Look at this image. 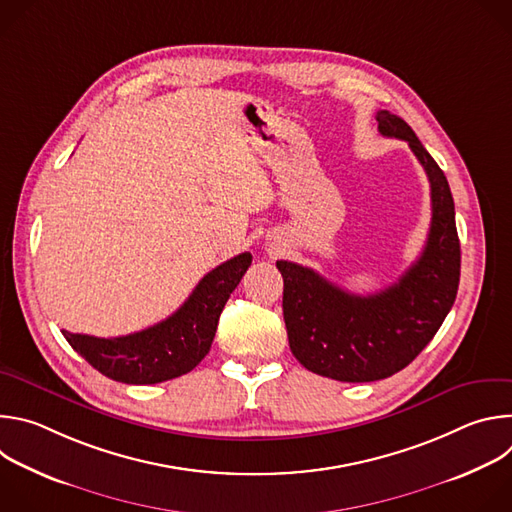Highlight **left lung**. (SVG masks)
Segmentation results:
<instances>
[{"instance_id":"1","label":"left lung","mask_w":512,"mask_h":512,"mask_svg":"<svg viewBox=\"0 0 512 512\" xmlns=\"http://www.w3.org/2000/svg\"><path fill=\"white\" fill-rule=\"evenodd\" d=\"M379 131L409 143L431 188V225L421 257L379 294L354 296L310 267L277 261L289 348L316 375L342 383L387 379L429 344L454 306L460 239L450 184L397 115L377 111Z\"/></svg>"}]
</instances>
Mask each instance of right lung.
Wrapping results in <instances>:
<instances>
[{
    "instance_id": "right-lung-1",
    "label": "right lung",
    "mask_w": 512,
    "mask_h": 512,
    "mask_svg": "<svg viewBox=\"0 0 512 512\" xmlns=\"http://www.w3.org/2000/svg\"><path fill=\"white\" fill-rule=\"evenodd\" d=\"M251 259V253H241L214 267L172 316L141 332L117 338L62 334L93 369L113 381L156 385L182 377L208 354L218 318Z\"/></svg>"
}]
</instances>
